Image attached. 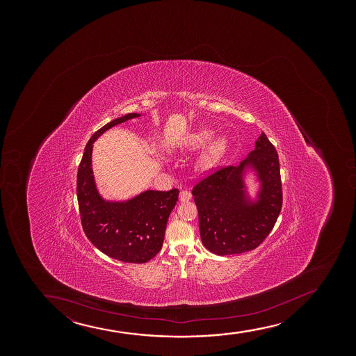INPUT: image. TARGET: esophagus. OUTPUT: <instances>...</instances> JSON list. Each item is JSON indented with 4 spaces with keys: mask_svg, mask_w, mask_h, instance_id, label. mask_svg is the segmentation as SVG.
<instances>
[{
    "mask_svg": "<svg viewBox=\"0 0 356 356\" xmlns=\"http://www.w3.org/2000/svg\"><path fill=\"white\" fill-rule=\"evenodd\" d=\"M191 193L188 191V190H181L179 193V200L180 202H188V200H191Z\"/></svg>",
    "mask_w": 356,
    "mask_h": 356,
    "instance_id": "34e87169",
    "label": "esophagus"
}]
</instances>
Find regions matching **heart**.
<instances>
[{"instance_id":"heart-1","label":"heart","mask_w":356,"mask_h":356,"mask_svg":"<svg viewBox=\"0 0 356 356\" xmlns=\"http://www.w3.org/2000/svg\"><path fill=\"white\" fill-rule=\"evenodd\" d=\"M213 135H215L213 129L203 127L188 134L183 140V147L188 149H198L203 147L207 143H209L208 145L206 144L207 146L203 149L198 159V163L202 168H211L216 166L228 151V138L220 135L213 140Z\"/></svg>"}]
</instances>
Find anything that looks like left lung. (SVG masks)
Returning <instances> with one entry per match:
<instances>
[{
  "label": "left lung",
  "mask_w": 356,
  "mask_h": 356,
  "mask_svg": "<svg viewBox=\"0 0 356 356\" xmlns=\"http://www.w3.org/2000/svg\"><path fill=\"white\" fill-rule=\"evenodd\" d=\"M253 172L259 183L252 199L245 177ZM202 242L217 255L257 248L273 229L282 204L278 153L261 131L255 147L237 166H227L193 188Z\"/></svg>",
  "instance_id": "8db88e82"
}]
</instances>
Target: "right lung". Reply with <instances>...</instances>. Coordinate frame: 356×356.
<instances>
[{
	"instance_id": "1",
	"label": "right lung",
	"mask_w": 356,
	"mask_h": 356,
	"mask_svg": "<svg viewBox=\"0 0 356 356\" xmlns=\"http://www.w3.org/2000/svg\"><path fill=\"white\" fill-rule=\"evenodd\" d=\"M139 116L131 113L98 129L86 143L77 173L78 207L86 237L109 258L131 264H145L159 253L179 190H146L131 200H104L96 186L91 156L104 131Z\"/></svg>"
}]
</instances>
